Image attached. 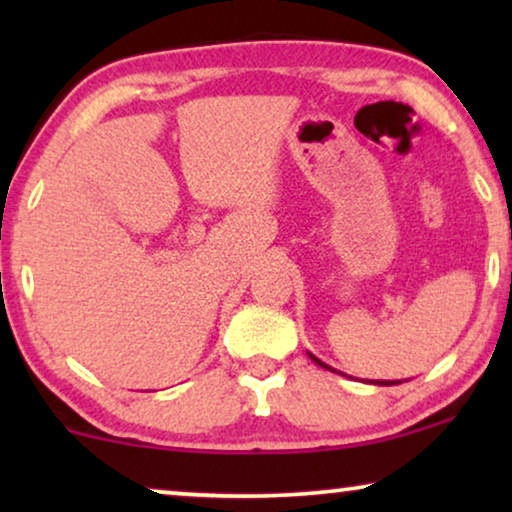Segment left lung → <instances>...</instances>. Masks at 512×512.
I'll return each instance as SVG.
<instances>
[{"label": "left lung", "mask_w": 512, "mask_h": 512, "mask_svg": "<svg viewBox=\"0 0 512 512\" xmlns=\"http://www.w3.org/2000/svg\"><path fill=\"white\" fill-rule=\"evenodd\" d=\"M310 359H312L314 363H317V366H321V368H326V370H333L331 366H326L324 361H319L317 356H312V354H310ZM333 373H335V370H333ZM340 375H342V373H340ZM375 384H380V387H391V384H401V380H398V382H394V380H377Z\"/></svg>", "instance_id": "8db88e82"}]
</instances>
